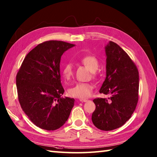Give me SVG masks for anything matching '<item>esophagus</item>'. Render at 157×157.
Listing matches in <instances>:
<instances>
[{"label":"esophagus","instance_id":"esophagus-1","mask_svg":"<svg viewBox=\"0 0 157 157\" xmlns=\"http://www.w3.org/2000/svg\"><path fill=\"white\" fill-rule=\"evenodd\" d=\"M88 101V99H83V98L79 99V101H80V102H87Z\"/></svg>","mask_w":157,"mask_h":157}]
</instances>
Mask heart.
Instances as JSON below:
<instances>
[{"label":"heart","mask_w":157,"mask_h":157,"mask_svg":"<svg viewBox=\"0 0 157 157\" xmlns=\"http://www.w3.org/2000/svg\"><path fill=\"white\" fill-rule=\"evenodd\" d=\"M81 62L88 69L92 72L95 71L98 69V60L94 56L88 55L81 59ZM62 73L64 78L67 79H69L73 74V65L71 63H67L63 66ZM93 86L88 83H76V84L70 88L68 90L69 94L75 98H88L91 95L92 92Z\"/></svg>","instance_id":"heart-1"}]
</instances>
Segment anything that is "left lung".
<instances>
[{
  "label": "left lung",
  "mask_w": 157,
  "mask_h": 157,
  "mask_svg": "<svg viewBox=\"0 0 157 157\" xmlns=\"http://www.w3.org/2000/svg\"><path fill=\"white\" fill-rule=\"evenodd\" d=\"M106 78L100 93L108 98L93 100L96 105L92 121L104 131L119 128L131 117L138 101L139 73L128 55L112 41L105 46Z\"/></svg>",
  "instance_id": "8db88e82"
}]
</instances>
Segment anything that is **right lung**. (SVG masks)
<instances>
[{"mask_svg": "<svg viewBox=\"0 0 157 157\" xmlns=\"http://www.w3.org/2000/svg\"><path fill=\"white\" fill-rule=\"evenodd\" d=\"M75 44L50 40L26 55L16 77L20 105L31 121L51 131L67 121L75 100L63 98L60 62L63 53Z\"/></svg>", "mask_w": 157, "mask_h": 157, "instance_id": "obj_1", "label": "right lung"}]
</instances>
